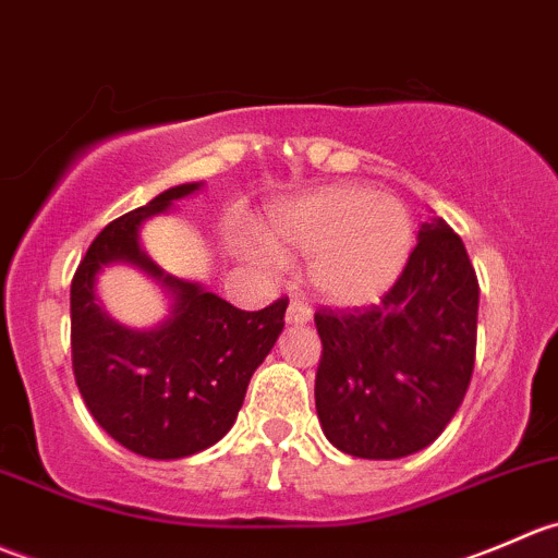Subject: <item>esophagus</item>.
I'll list each match as a JSON object with an SVG mask.
<instances>
[{
    "instance_id": "obj_1",
    "label": "esophagus",
    "mask_w": 558,
    "mask_h": 558,
    "mask_svg": "<svg viewBox=\"0 0 558 558\" xmlns=\"http://www.w3.org/2000/svg\"><path fill=\"white\" fill-rule=\"evenodd\" d=\"M308 319H312V308L303 301H290V306H287V323L303 325L308 323Z\"/></svg>"
}]
</instances>
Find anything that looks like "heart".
Listing matches in <instances>:
<instances>
[{
    "label": "heart",
    "mask_w": 558,
    "mask_h": 558,
    "mask_svg": "<svg viewBox=\"0 0 558 558\" xmlns=\"http://www.w3.org/2000/svg\"><path fill=\"white\" fill-rule=\"evenodd\" d=\"M279 255L312 257L308 281L339 306L372 303L404 271L412 219L404 203L363 186H323L279 208L268 228Z\"/></svg>",
    "instance_id": "b5f03b06"
}]
</instances>
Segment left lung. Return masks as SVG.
Instances as JSON below:
<instances>
[{"instance_id":"left-lung-1","label":"left lung","mask_w":558,"mask_h":558,"mask_svg":"<svg viewBox=\"0 0 558 558\" xmlns=\"http://www.w3.org/2000/svg\"><path fill=\"white\" fill-rule=\"evenodd\" d=\"M480 287L464 241L423 225L396 284L372 306L314 312V401L341 453L393 461L428 448L464 401L477 347Z\"/></svg>"}]
</instances>
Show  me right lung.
Segmentation results:
<instances>
[{"mask_svg":"<svg viewBox=\"0 0 558 558\" xmlns=\"http://www.w3.org/2000/svg\"><path fill=\"white\" fill-rule=\"evenodd\" d=\"M201 184H181L105 225L70 284L73 374L92 417L126 450L184 459L230 432L255 368L284 328L287 298L244 312L201 284L165 277L137 244V228ZM108 262H132L174 292L170 320L154 331L113 324L93 301V277Z\"/></svg>","mask_w":558,"mask_h":558,"instance_id":"add662e5","label":"right lung"}]
</instances>
